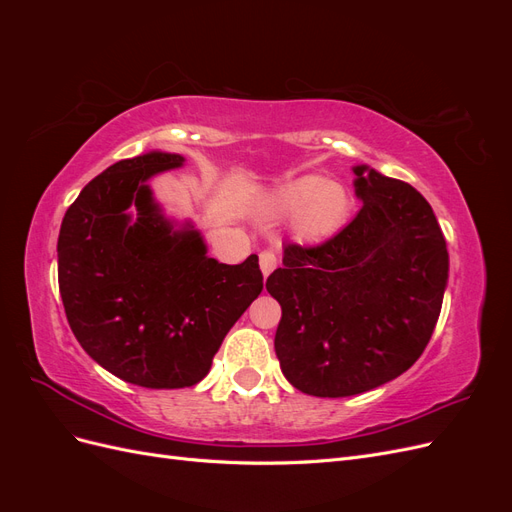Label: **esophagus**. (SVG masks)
<instances>
[{"label":"esophagus","instance_id":"obj_1","mask_svg":"<svg viewBox=\"0 0 512 512\" xmlns=\"http://www.w3.org/2000/svg\"><path fill=\"white\" fill-rule=\"evenodd\" d=\"M277 267V258H275V254L273 252H262L260 254V271H262V275L265 277H269V273L273 271Z\"/></svg>","mask_w":512,"mask_h":512}]
</instances>
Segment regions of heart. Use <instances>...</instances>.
<instances>
[{"label": "heart", "instance_id": "heart-1", "mask_svg": "<svg viewBox=\"0 0 512 512\" xmlns=\"http://www.w3.org/2000/svg\"><path fill=\"white\" fill-rule=\"evenodd\" d=\"M265 209L273 218H292V235L318 245L342 232L352 215V196L342 183L322 175L292 177L267 196Z\"/></svg>", "mask_w": 512, "mask_h": 512}]
</instances>
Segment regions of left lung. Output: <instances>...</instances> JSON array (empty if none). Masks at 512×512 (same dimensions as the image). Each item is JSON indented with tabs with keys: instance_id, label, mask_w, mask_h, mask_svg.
Segmentation results:
<instances>
[{
	"instance_id": "8db88e82",
	"label": "left lung",
	"mask_w": 512,
	"mask_h": 512,
	"mask_svg": "<svg viewBox=\"0 0 512 512\" xmlns=\"http://www.w3.org/2000/svg\"><path fill=\"white\" fill-rule=\"evenodd\" d=\"M363 207L331 241L284 247L267 290L282 305L275 354L301 393L350 397L410 369L429 344L448 282V252L410 183L352 166Z\"/></svg>"
}]
</instances>
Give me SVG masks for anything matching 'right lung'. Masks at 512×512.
Instances as JSON below:
<instances>
[{"label":"right lung","instance_id":"add662e5","mask_svg":"<svg viewBox=\"0 0 512 512\" xmlns=\"http://www.w3.org/2000/svg\"><path fill=\"white\" fill-rule=\"evenodd\" d=\"M149 151L91 179L61 222L59 292L74 337L113 376L145 389L203 380L262 292L258 256L222 265L190 220L168 218L149 179L181 168Z\"/></svg>","mask_w":512,"mask_h":512}]
</instances>
